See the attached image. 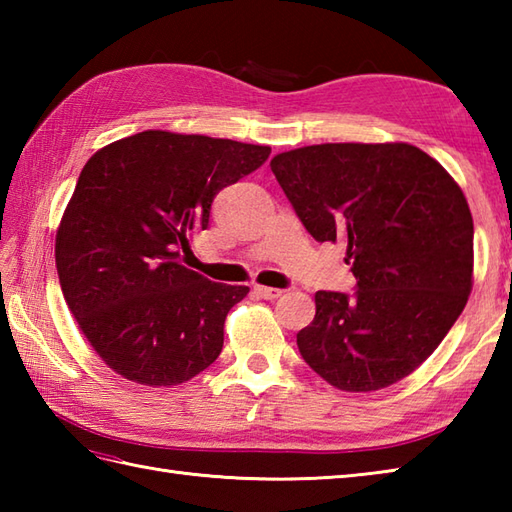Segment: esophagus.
<instances>
[{
	"mask_svg": "<svg viewBox=\"0 0 512 512\" xmlns=\"http://www.w3.org/2000/svg\"><path fill=\"white\" fill-rule=\"evenodd\" d=\"M253 292L257 297H262V299H279L281 297V290L279 288H268V286H253Z\"/></svg>",
	"mask_w": 512,
	"mask_h": 512,
	"instance_id": "esophagus-1",
	"label": "esophagus"
}]
</instances>
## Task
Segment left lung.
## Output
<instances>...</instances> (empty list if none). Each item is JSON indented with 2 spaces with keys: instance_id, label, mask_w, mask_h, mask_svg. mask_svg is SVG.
I'll return each mask as SVG.
<instances>
[{
  "instance_id": "8db88e82",
  "label": "left lung",
  "mask_w": 512,
  "mask_h": 512,
  "mask_svg": "<svg viewBox=\"0 0 512 512\" xmlns=\"http://www.w3.org/2000/svg\"><path fill=\"white\" fill-rule=\"evenodd\" d=\"M317 242L347 246L356 292L319 290L297 345L336 389L376 391L420 367L473 288V217L447 169L407 143H325L270 160Z\"/></svg>"
}]
</instances>
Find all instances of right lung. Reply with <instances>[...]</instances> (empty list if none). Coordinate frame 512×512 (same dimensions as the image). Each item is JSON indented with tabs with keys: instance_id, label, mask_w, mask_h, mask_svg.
<instances>
[{
	"instance_id": "right-lung-1",
	"label": "right lung",
	"mask_w": 512,
	"mask_h": 512,
	"mask_svg": "<svg viewBox=\"0 0 512 512\" xmlns=\"http://www.w3.org/2000/svg\"><path fill=\"white\" fill-rule=\"evenodd\" d=\"M270 147L147 129L85 162L61 217L54 259L72 317L101 361L147 387L187 383L224 345V321L248 286L182 266L228 184Z\"/></svg>"
}]
</instances>
